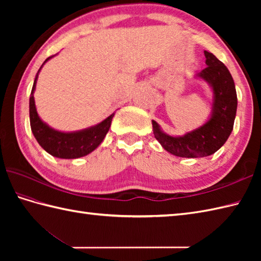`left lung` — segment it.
Returning <instances> with one entry per match:
<instances>
[{
  "label": "left lung",
  "mask_w": 261,
  "mask_h": 261,
  "mask_svg": "<svg viewBox=\"0 0 261 261\" xmlns=\"http://www.w3.org/2000/svg\"><path fill=\"white\" fill-rule=\"evenodd\" d=\"M206 68L194 76L206 82L212 91L211 113L204 123L182 136L166 134L152 120L154 138L166 151L181 158H202L216 152L228 140L237 114L238 98L233 79L226 66L212 53L204 50Z\"/></svg>",
  "instance_id": "1"
}]
</instances>
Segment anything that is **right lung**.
I'll list each match as a JSON object with an SVG mask.
<instances>
[{
    "instance_id": "add662e5",
    "label": "right lung",
    "mask_w": 261,
    "mask_h": 261,
    "mask_svg": "<svg viewBox=\"0 0 261 261\" xmlns=\"http://www.w3.org/2000/svg\"><path fill=\"white\" fill-rule=\"evenodd\" d=\"M54 56L48 57L41 67L39 68L36 75L35 82H33L30 101H29V113H30V125L33 136L39 145L43 150H46L51 156L60 159H76L87 156L88 153L95 150L104 140L105 136L109 132V129L112 123L114 113L109 115L99 123L88 126L86 129L77 131H60L51 127L47 124L45 121L39 116L37 112L35 97L33 94L36 91V84L39 73L49 59Z\"/></svg>"
}]
</instances>
